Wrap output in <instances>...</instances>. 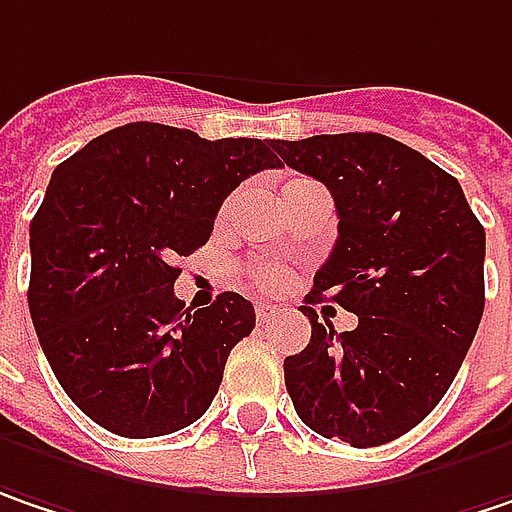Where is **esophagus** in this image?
<instances>
[{"mask_svg":"<svg viewBox=\"0 0 512 512\" xmlns=\"http://www.w3.org/2000/svg\"><path fill=\"white\" fill-rule=\"evenodd\" d=\"M255 313H257V321H260V324H269L272 318L281 316V307H275V304H266V301H260V304L255 307Z\"/></svg>","mask_w":512,"mask_h":512,"instance_id":"1","label":"esophagus"}]
</instances>
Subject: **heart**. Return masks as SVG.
Returning a JSON list of instances; mask_svg holds the SVG:
<instances>
[{"label": "heart", "instance_id": "1", "mask_svg": "<svg viewBox=\"0 0 512 512\" xmlns=\"http://www.w3.org/2000/svg\"><path fill=\"white\" fill-rule=\"evenodd\" d=\"M304 188H316V182H310V179H292V182H286L284 199L286 196L298 194V191H304ZM226 208H223V214H226ZM243 275L260 292H278L289 281V272L281 269V266H272V263H249V266H243Z\"/></svg>", "mask_w": 512, "mask_h": 512}]
</instances>
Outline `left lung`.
<instances>
[{
  "label": "left lung",
  "mask_w": 512,
  "mask_h": 512,
  "mask_svg": "<svg viewBox=\"0 0 512 512\" xmlns=\"http://www.w3.org/2000/svg\"><path fill=\"white\" fill-rule=\"evenodd\" d=\"M281 162L327 185L339 240L301 313L310 345L284 359L298 417L356 449L411 432L443 400L484 316V226L455 176L379 133L275 141ZM330 294L360 316L336 334Z\"/></svg>",
  "instance_id": "1"
}]
</instances>
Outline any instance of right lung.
I'll return each mask as SVG.
<instances>
[{"instance_id":"add662e5","label":"right lung","mask_w":512,"mask_h":512,"mask_svg":"<svg viewBox=\"0 0 512 512\" xmlns=\"http://www.w3.org/2000/svg\"><path fill=\"white\" fill-rule=\"evenodd\" d=\"M278 165L272 138L136 121L51 173L31 220L28 307L57 382L106 432L170 435L208 411L255 307L223 292L185 310L176 260L208 243L243 179Z\"/></svg>"}]
</instances>
